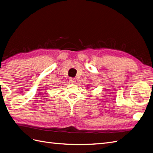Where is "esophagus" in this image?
Masks as SVG:
<instances>
[{"label":"esophagus","mask_w":153,"mask_h":153,"mask_svg":"<svg viewBox=\"0 0 153 153\" xmlns=\"http://www.w3.org/2000/svg\"><path fill=\"white\" fill-rule=\"evenodd\" d=\"M69 82L71 84H73V83L75 82V79H74V78H70V79H69Z\"/></svg>","instance_id":"34e87169"}]
</instances>
